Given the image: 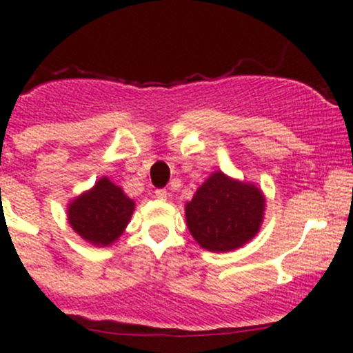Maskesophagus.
Wrapping results in <instances>:
<instances>
[{
    "instance_id": "34e87169",
    "label": "esophagus",
    "mask_w": 353,
    "mask_h": 353,
    "mask_svg": "<svg viewBox=\"0 0 353 353\" xmlns=\"http://www.w3.org/2000/svg\"><path fill=\"white\" fill-rule=\"evenodd\" d=\"M156 197L161 201L168 199V190L165 189H156Z\"/></svg>"
}]
</instances>
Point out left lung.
<instances>
[{
  "mask_svg": "<svg viewBox=\"0 0 353 353\" xmlns=\"http://www.w3.org/2000/svg\"><path fill=\"white\" fill-rule=\"evenodd\" d=\"M264 209L265 197L257 185L217 171L185 204V222L202 249L229 252L255 237Z\"/></svg>",
  "mask_w": 353,
  "mask_h": 353,
  "instance_id": "1",
  "label": "left lung"
}]
</instances>
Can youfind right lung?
Instances as JSON below:
<instances>
[{
    "mask_svg": "<svg viewBox=\"0 0 353 353\" xmlns=\"http://www.w3.org/2000/svg\"><path fill=\"white\" fill-rule=\"evenodd\" d=\"M134 201L119 185L101 177L94 188L83 192L68 205L72 230L89 244L106 247L121 237L134 212Z\"/></svg>",
    "mask_w": 353,
    "mask_h": 353,
    "instance_id": "right-lung-1",
    "label": "right lung"
}]
</instances>
